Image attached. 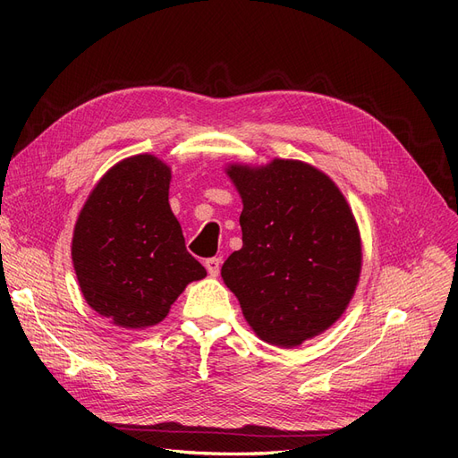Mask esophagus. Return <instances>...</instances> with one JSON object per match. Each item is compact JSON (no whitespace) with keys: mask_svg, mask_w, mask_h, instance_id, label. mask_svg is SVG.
Segmentation results:
<instances>
[{"mask_svg":"<svg viewBox=\"0 0 458 458\" xmlns=\"http://www.w3.org/2000/svg\"><path fill=\"white\" fill-rule=\"evenodd\" d=\"M204 266H206L208 273H210V276H217L219 269H221V258H208L204 261Z\"/></svg>","mask_w":458,"mask_h":458,"instance_id":"1","label":"esophagus"}]
</instances>
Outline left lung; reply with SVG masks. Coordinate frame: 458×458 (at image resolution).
<instances>
[{
	"mask_svg": "<svg viewBox=\"0 0 458 458\" xmlns=\"http://www.w3.org/2000/svg\"><path fill=\"white\" fill-rule=\"evenodd\" d=\"M225 172L242 199V248L221 276L261 340L296 348L353 298L363 254L352 208L327 174L300 160Z\"/></svg>",
	"mask_w": 458,
	"mask_h": 458,
	"instance_id": "left-lung-1",
	"label": "left lung"
}]
</instances>
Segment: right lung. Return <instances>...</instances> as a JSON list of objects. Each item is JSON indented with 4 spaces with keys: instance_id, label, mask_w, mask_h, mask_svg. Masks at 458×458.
Here are the masks:
<instances>
[{
    "instance_id": "1",
    "label": "right lung",
    "mask_w": 458,
    "mask_h": 458,
    "mask_svg": "<svg viewBox=\"0 0 458 458\" xmlns=\"http://www.w3.org/2000/svg\"><path fill=\"white\" fill-rule=\"evenodd\" d=\"M172 170L152 155L113 165L81 208L72 263L89 308L122 328H147L206 269L192 258L170 202Z\"/></svg>"
}]
</instances>
